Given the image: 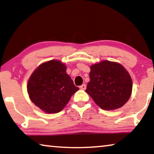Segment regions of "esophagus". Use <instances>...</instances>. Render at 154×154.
Wrapping results in <instances>:
<instances>
[{
  "instance_id": "esophagus-1",
  "label": "esophagus",
  "mask_w": 154,
  "mask_h": 154,
  "mask_svg": "<svg viewBox=\"0 0 154 154\" xmlns=\"http://www.w3.org/2000/svg\"><path fill=\"white\" fill-rule=\"evenodd\" d=\"M79 88L81 90H85V89H86V85H85V84H83L82 85H81V86L79 87Z\"/></svg>"
}]
</instances>
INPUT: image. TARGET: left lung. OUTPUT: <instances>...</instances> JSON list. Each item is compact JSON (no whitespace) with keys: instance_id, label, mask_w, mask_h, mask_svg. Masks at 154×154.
<instances>
[{"instance_id":"left-lung-1","label":"left lung","mask_w":154,"mask_h":154,"mask_svg":"<svg viewBox=\"0 0 154 154\" xmlns=\"http://www.w3.org/2000/svg\"><path fill=\"white\" fill-rule=\"evenodd\" d=\"M85 92L104 110L122 107L131 96L132 81L129 72L118 62L104 60L91 65Z\"/></svg>"}]
</instances>
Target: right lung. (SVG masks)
Returning a JSON list of instances; mask_svg holds the SVG:
<instances>
[{"instance_id": "right-lung-1", "label": "right lung", "mask_w": 154, "mask_h": 154, "mask_svg": "<svg viewBox=\"0 0 154 154\" xmlns=\"http://www.w3.org/2000/svg\"><path fill=\"white\" fill-rule=\"evenodd\" d=\"M66 71L64 63L52 60L39 65L30 75L27 85L29 98L45 113L61 111L79 90Z\"/></svg>"}]
</instances>
